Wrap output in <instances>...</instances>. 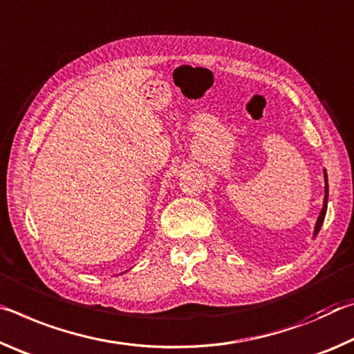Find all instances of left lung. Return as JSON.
Instances as JSON below:
<instances>
[{
    "mask_svg": "<svg viewBox=\"0 0 354 354\" xmlns=\"http://www.w3.org/2000/svg\"><path fill=\"white\" fill-rule=\"evenodd\" d=\"M326 208H328V176H326V171H324V201H323V208L320 212V216H318V219H317L314 236H317L318 232H320V229H322L324 216H326Z\"/></svg>",
    "mask_w": 354,
    "mask_h": 354,
    "instance_id": "1",
    "label": "left lung"
}]
</instances>
